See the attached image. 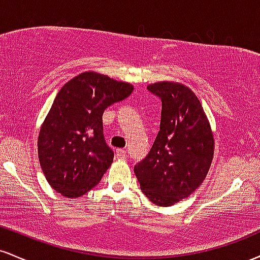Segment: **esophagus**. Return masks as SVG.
Instances as JSON below:
<instances>
[{
    "instance_id": "obj_1",
    "label": "esophagus",
    "mask_w": 260,
    "mask_h": 260,
    "mask_svg": "<svg viewBox=\"0 0 260 260\" xmlns=\"http://www.w3.org/2000/svg\"><path fill=\"white\" fill-rule=\"evenodd\" d=\"M116 155H117V157H120V159H126L127 151L123 150V149H117V150H116Z\"/></svg>"
}]
</instances>
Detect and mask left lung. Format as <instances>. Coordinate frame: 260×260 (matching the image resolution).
Segmentation results:
<instances>
[{
  "instance_id": "left-lung-1",
  "label": "left lung",
  "mask_w": 260,
  "mask_h": 260,
  "mask_svg": "<svg viewBox=\"0 0 260 260\" xmlns=\"http://www.w3.org/2000/svg\"><path fill=\"white\" fill-rule=\"evenodd\" d=\"M148 90L162 103L160 131L147 157L134 166V174L149 201L171 207L205 180L215 142L201 101L188 86L157 82Z\"/></svg>"
}]
</instances>
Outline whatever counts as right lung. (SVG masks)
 <instances>
[{"label": "right lung", "instance_id": "1", "mask_svg": "<svg viewBox=\"0 0 260 260\" xmlns=\"http://www.w3.org/2000/svg\"><path fill=\"white\" fill-rule=\"evenodd\" d=\"M129 83L84 72L62 86L40 128V166L53 189L78 198L99 183L113 161L104 138L103 113L133 91Z\"/></svg>", "mask_w": 260, "mask_h": 260}]
</instances>
